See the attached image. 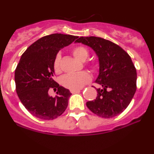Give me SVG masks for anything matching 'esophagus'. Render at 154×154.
<instances>
[{
  "label": "esophagus",
  "instance_id": "34e87169",
  "mask_svg": "<svg viewBox=\"0 0 154 154\" xmlns=\"http://www.w3.org/2000/svg\"><path fill=\"white\" fill-rule=\"evenodd\" d=\"M80 91V90H70V92H71L72 93H77V92H79Z\"/></svg>",
  "mask_w": 154,
  "mask_h": 154
}]
</instances>
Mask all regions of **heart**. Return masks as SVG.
I'll return each mask as SVG.
<instances>
[{
  "instance_id": "obj_1",
  "label": "heart",
  "mask_w": 154,
  "mask_h": 154,
  "mask_svg": "<svg viewBox=\"0 0 154 154\" xmlns=\"http://www.w3.org/2000/svg\"><path fill=\"white\" fill-rule=\"evenodd\" d=\"M72 54L79 61H85L89 56L88 49L83 46H76L72 50ZM60 56L56 55L54 61V71L58 73L61 71L60 68ZM88 66L92 72H96L98 71V65L96 63L90 61L88 63ZM91 80V77L87 72H80L77 73H69L63 76L61 79V82L63 86L70 90L80 89L85 84Z\"/></svg>"
}]
</instances>
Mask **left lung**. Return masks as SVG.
<instances>
[{
    "label": "left lung",
    "mask_w": 154,
    "mask_h": 154,
    "mask_svg": "<svg viewBox=\"0 0 154 154\" xmlns=\"http://www.w3.org/2000/svg\"><path fill=\"white\" fill-rule=\"evenodd\" d=\"M75 42L92 48L99 60L95 82L100 88L96 89V98L86 103L88 108L102 118L119 115L128 106L137 89V72L131 58L119 45L98 37H80Z\"/></svg>",
    "instance_id": "obj_1"
}]
</instances>
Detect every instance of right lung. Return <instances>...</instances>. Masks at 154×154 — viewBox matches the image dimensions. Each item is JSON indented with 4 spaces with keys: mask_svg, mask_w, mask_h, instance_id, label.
Returning <instances> with one entry per match:
<instances>
[{
    "mask_svg": "<svg viewBox=\"0 0 154 154\" xmlns=\"http://www.w3.org/2000/svg\"><path fill=\"white\" fill-rule=\"evenodd\" d=\"M77 38L61 33L46 35L22 55L15 69L16 91L24 106L35 117L54 119L66 110L72 93L54 79V61L60 49ZM51 89L57 91L55 97L49 95Z\"/></svg>",
    "mask_w": 154,
    "mask_h": 154,
    "instance_id": "add662e5",
    "label": "right lung"
}]
</instances>
